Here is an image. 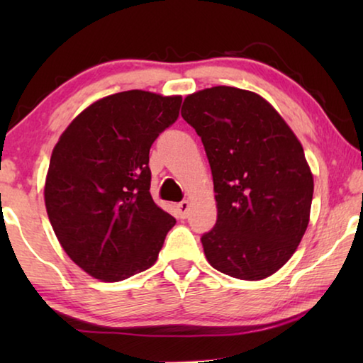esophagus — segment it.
Instances as JSON below:
<instances>
[{
  "label": "esophagus",
  "mask_w": 363,
  "mask_h": 363,
  "mask_svg": "<svg viewBox=\"0 0 363 363\" xmlns=\"http://www.w3.org/2000/svg\"><path fill=\"white\" fill-rule=\"evenodd\" d=\"M189 200H182L177 203V213H179V218H187V213H189Z\"/></svg>",
  "instance_id": "1"
}]
</instances>
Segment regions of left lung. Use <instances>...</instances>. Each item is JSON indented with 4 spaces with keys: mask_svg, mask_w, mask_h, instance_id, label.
Segmentation results:
<instances>
[{
    "mask_svg": "<svg viewBox=\"0 0 363 363\" xmlns=\"http://www.w3.org/2000/svg\"><path fill=\"white\" fill-rule=\"evenodd\" d=\"M182 118L203 143L216 225L201 235L211 266L261 280L290 259L309 224L314 179L303 145L259 94L214 86L187 96Z\"/></svg>",
    "mask_w": 363,
    "mask_h": 363,
    "instance_id": "1",
    "label": "left lung"
}]
</instances>
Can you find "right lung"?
Returning <instances> with one entry per match:
<instances>
[{
	"label": "right lung",
	"instance_id": "obj_1",
	"mask_svg": "<svg viewBox=\"0 0 363 363\" xmlns=\"http://www.w3.org/2000/svg\"><path fill=\"white\" fill-rule=\"evenodd\" d=\"M181 102L139 89L107 96L54 147L46 211L65 253L91 277L120 281L149 269L176 224L150 195L149 152Z\"/></svg>",
	"mask_w": 363,
	"mask_h": 363
}]
</instances>
